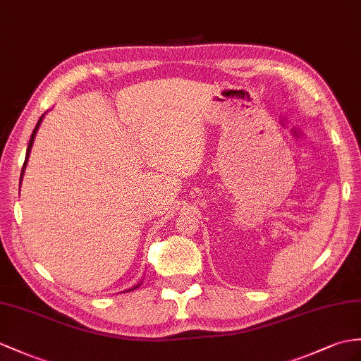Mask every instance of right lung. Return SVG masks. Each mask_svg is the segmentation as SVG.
I'll return each mask as SVG.
<instances>
[{
    "mask_svg": "<svg viewBox=\"0 0 361 361\" xmlns=\"http://www.w3.org/2000/svg\"><path fill=\"white\" fill-rule=\"evenodd\" d=\"M42 118H44V114L42 116L39 118V121H38V124H37V127H35V130H33V133H32V136H30V140H29V145H27V152H25V161H24V165H23V170H21V178H20V180H23V176H24V171H25V166H27V161H29V156H30V150H32V147H33V140H35V136H37V131H38V128H39V126H41V122H42ZM142 283V282H140ZM140 283H137L136 286H133V288H130V289H127L126 293H130V291H133V289H136Z\"/></svg>",
    "mask_w": 361,
    "mask_h": 361,
    "instance_id": "obj_1",
    "label": "right lung"
}]
</instances>
